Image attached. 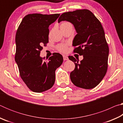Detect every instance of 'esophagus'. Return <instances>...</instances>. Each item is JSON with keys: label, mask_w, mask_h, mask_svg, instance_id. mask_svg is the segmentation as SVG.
<instances>
[{"label": "esophagus", "mask_w": 123, "mask_h": 123, "mask_svg": "<svg viewBox=\"0 0 123 123\" xmlns=\"http://www.w3.org/2000/svg\"><path fill=\"white\" fill-rule=\"evenodd\" d=\"M63 58L64 61H66V60H68V57L66 55H63Z\"/></svg>", "instance_id": "esophagus-1"}]
</instances>
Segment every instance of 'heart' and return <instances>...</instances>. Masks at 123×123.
Segmentation results:
<instances>
[{"instance_id": "heart-1", "label": "heart", "mask_w": 123, "mask_h": 123, "mask_svg": "<svg viewBox=\"0 0 123 123\" xmlns=\"http://www.w3.org/2000/svg\"><path fill=\"white\" fill-rule=\"evenodd\" d=\"M69 25H72V24L70 22L64 21L61 22L60 24V28H64V27L69 26ZM57 49L59 51L61 52V53H67L68 51V44L67 43H62V44H60L57 45Z\"/></svg>"}]
</instances>
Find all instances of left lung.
Instances as JSON below:
<instances>
[{
  "instance_id": "obj_1",
  "label": "left lung",
  "mask_w": 123,
  "mask_h": 123,
  "mask_svg": "<svg viewBox=\"0 0 123 123\" xmlns=\"http://www.w3.org/2000/svg\"><path fill=\"white\" fill-rule=\"evenodd\" d=\"M63 20L74 25L77 32L73 41V46L75 47L74 53L84 57L79 63L72 56L68 57L75 65L70 74V80L80 88H94L105 76L108 67L109 48L103 27L94 14L87 9L62 13L58 22Z\"/></svg>"
}]
</instances>
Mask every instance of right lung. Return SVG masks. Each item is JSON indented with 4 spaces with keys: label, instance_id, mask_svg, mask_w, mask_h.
Listing matches in <instances>:
<instances>
[{
    "label": "right lung",
    "instance_id": "right-lung-1",
    "mask_svg": "<svg viewBox=\"0 0 123 123\" xmlns=\"http://www.w3.org/2000/svg\"><path fill=\"white\" fill-rule=\"evenodd\" d=\"M60 15L27 14L17 30L15 61L23 81L34 92H43L53 87L55 70L63 62V57L59 53H53L46 62L40 56L43 46L49 42V26Z\"/></svg>",
    "mask_w": 123,
    "mask_h": 123
}]
</instances>
